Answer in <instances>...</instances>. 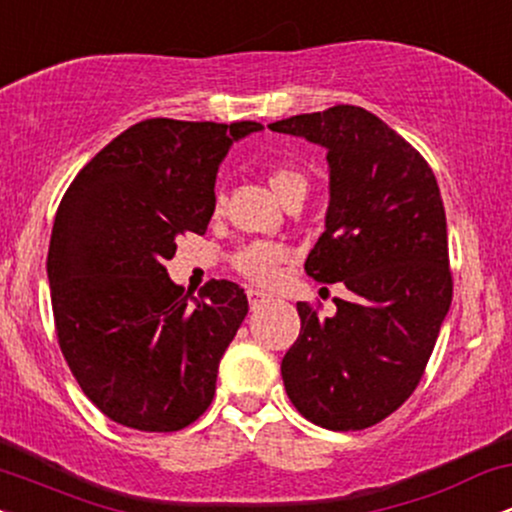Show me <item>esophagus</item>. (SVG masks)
Masks as SVG:
<instances>
[{
	"label": "esophagus",
	"instance_id": "1",
	"mask_svg": "<svg viewBox=\"0 0 512 512\" xmlns=\"http://www.w3.org/2000/svg\"><path fill=\"white\" fill-rule=\"evenodd\" d=\"M269 298L267 291L262 289H248V301H250V308H257V305H262L264 301Z\"/></svg>",
	"mask_w": 512,
	"mask_h": 512
}]
</instances>
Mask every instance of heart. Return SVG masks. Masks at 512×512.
I'll return each instance as SVG.
<instances>
[{"label":"heart","instance_id":"obj_1","mask_svg":"<svg viewBox=\"0 0 512 512\" xmlns=\"http://www.w3.org/2000/svg\"><path fill=\"white\" fill-rule=\"evenodd\" d=\"M269 185L284 199L293 190H308V180L301 170L289 166H274L269 170ZM286 264V250L279 243H267V240H255V243L243 245L231 255V267L240 276L252 281V284H272L281 274Z\"/></svg>","mask_w":512,"mask_h":512}]
</instances>
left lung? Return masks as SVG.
<instances>
[{
	"instance_id": "obj_1",
	"label": "left lung",
	"mask_w": 512,
	"mask_h": 512,
	"mask_svg": "<svg viewBox=\"0 0 512 512\" xmlns=\"http://www.w3.org/2000/svg\"><path fill=\"white\" fill-rule=\"evenodd\" d=\"M322 144L330 161L327 228L305 260L342 281L337 313L298 303L301 334L281 361L286 395L308 421L363 431L416 390L452 301L448 226L426 158L358 105L272 122Z\"/></svg>"
}]
</instances>
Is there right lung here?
<instances>
[{"mask_svg": "<svg viewBox=\"0 0 512 512\" xmlns=\"http://www.w3.org/2000/svg\"><path fill=\"white\" fill-rule=\"evenodd\" d=\"M257 129L151 117L98 151L64 192L48 252L57 342L115 424L180 431L214 399L248 296L211 279L192 303L166 262L180 236L207 233L221 158Z\"/></svg>", "mask_w": 512, "mask_h": 512, "instance_id": "right-lung-1", "label": "right lung"}]
</instances>
